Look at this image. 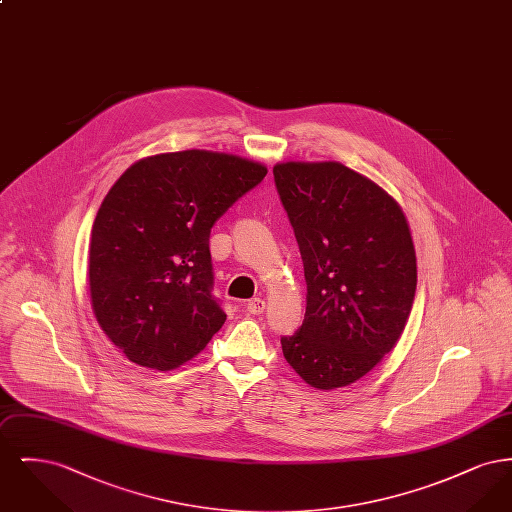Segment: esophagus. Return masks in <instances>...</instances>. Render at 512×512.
Here are the masks:
<instances>
[{"label":"esophagus","mask_w":512,"mask_h":512,"mask_svg":"<svg viewBox=\"0 0 512 512\" xmlns=\"http://www.w3.org/2000/svg\"><path fill=\"white\" fill-rule=\"evenodd\" d=\"M247 311H249L251 315H261V313L265 311V301H263L261 297H253V299H249V303H247Z\"/></svg>","instance_id":"34e87169"}]
</instances>
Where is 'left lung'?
<instances>
[{
    "label": "left lung",
    "instance_id": "8db88e82",
    "mask_svg": "<svg viewBox=\"0 0 512 512\" xmlns=\"http://www.w3.org/2000/svg\"><path fill=\"white\" fill-rule=\"evenodd\" d=\"M301 251L305 320L282 351L313 388L353 384L388 355L413 307L409 224L380 186L341 163L272 169Z\"/></svg>",
    "mask_w": 512,
    "mask_h": 512
}]
</instances>
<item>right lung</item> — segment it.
Here are the masks:
<instances>
[{"mask_svg": "<svg viewBox=\"0 0 512 512\" xmlns=\"http://www.w3.org/2000/svg\"><path fill=\"white\" fill-rule=\"evenodd\" d=\"M267 176L236 155L188 149L134 163L92 226L90 293L101 330L128 361L172 370L226 320L213 295L215 222Z\"/></svg>", "mask_w": 512, "mask_h": 512, "instance_id": "1", "label": "right lung"}]
</instances>
